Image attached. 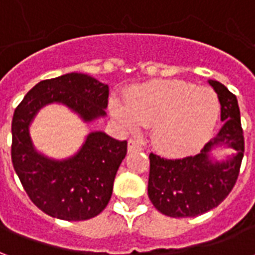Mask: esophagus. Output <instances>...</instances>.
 <instances>
[{
	"label": "esophagus",
	"instance_id": "34e87169",
	"mask_svg": "<svg viewBox=\"0 0 255 255\" xmlns=\"http://www.w3.org/2000/svg\"><path fill=\"white\" fill-rule=\"evenodd\" d=\"M142 150V146L136 142V140H133L131 139L129 142H128V153H133V151H140Z\"/></svg>",
	"mask_w": 255,
	"mask_h": 255
}]
</instances>
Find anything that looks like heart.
Listing matches in <instances>:
<instances>
[{"label":"heart","instance_id":"heart-1","mask_svg":"<svg viewBox=\"0 0 255 255\" xmlns=\"http://www.w3.org/2000/svg\"><path fill=\"white\" fill-rule=\"evenodd\" d=\"M126 105L112 101L111 111L123 128L135 132L151 124V139L164 154L198 150L213 131L220 112L217 95L183 80H153L135 86Z\"/></svg>","mask_w":255,"mask_h":255}]
</instances>
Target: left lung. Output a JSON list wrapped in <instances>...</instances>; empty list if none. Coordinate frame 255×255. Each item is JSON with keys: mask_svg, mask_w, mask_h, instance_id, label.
<instances>
[{"mask_svg": "<svg viewBox=\"0 0 255 255\" xmlns=\"http://www.w3.org/2000/svg\"><path fill=\"white\" fill-rule=\"evenodd\" d=\"M221 105V127L217 136L205 144L201 153L179 160L149 155L150 173L147 194L154 208L169 217H195L217 208L235 186L245 138L241 124L238 100L217 80H209ZM227 144L237 153L227 160H213L210 151Z\"/></svg>", "mask_w": 255, "mask_h": 255, "instance_id": "8db88e82", "label": "left lung"}]
</instances>
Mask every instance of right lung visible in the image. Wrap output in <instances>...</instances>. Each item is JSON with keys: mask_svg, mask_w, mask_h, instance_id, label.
Masks as SVG:
<instances>
[{"mask_svg": "<svg viewBox=\"0 0 255 255\" xmlns=\"http://www.w3.org/2000/svg\"><path fill=\"white\" fill-rule=\"evenodd\" d=\"M109 87L84 73H65L42 80L25 94L12 120V162L35 206L67 221L93 219L111 201L117 169L127 154V140L102 131L87 135L78 153L53 160L38 153L30 124L47 104H63L86 123L106 116Z\"/></svg>", "mask_w": 255, "mask_h": 255, "instance_id": "1", "label": "right lung"}]
</instances>
